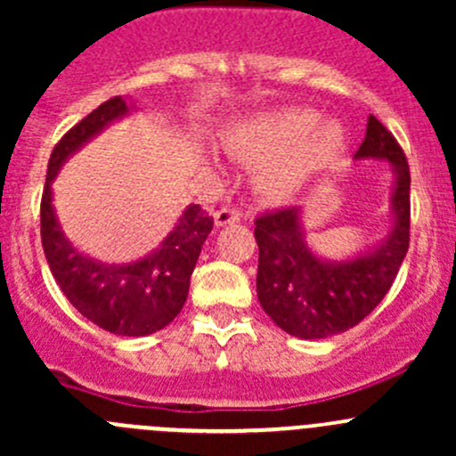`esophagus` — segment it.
<instances>
[{
	"instance_id": "1",
	"label": "esophagus",
	"mask_w": 456,
	"mask_h": 456,
	"mask_svg": "<svg viewBox=\"0 0 456 456\" xmlns=\"http://www.w3.org/2000/svg\"><path fill=\"white\" fill-rule=\"evenodd\" d=\"M240 218H242L240 211L224 207V209H218L214 214V224H216V227H227V224L240 223Z\"/></svg>"
}]
</instances>
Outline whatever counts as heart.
Segmentation results:
<instances>
[{"label": "heart", "instance_id": "1", "mask_svg": "<svg viewBox=\"0 0 456 456\" xmlns=\"http://www.w3.org/2000/svg\"><path fill=\"white\" fill-rule=\"evenodd\" d=\"M223 142L240 160L260 163L254 185L262 199L289 202L335 165L346 147V130L311 108H282L242 118Z\"/></svg>", "mask_w": 456, "mask_h": 456}]
</instances>
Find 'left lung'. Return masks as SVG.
<instances>
[{
	"label": "left lung",
	"instance_id": "8db88e82",
	"mask_svg": "<svg viewBox=\"0 0 456 456\" xmlns=\"http://www.w3.org/2000/svg\"><path fill=\"white\" fill-rule=\"evenodd\" d=\"M355 160H386L393 172L390 229L360 254L329 260L305 236V211L289 207L256 220L257 300L293 338L324 339L360 324L384 300L411 240V172L395 136L369 117Z\"/></svg>",
	"mask_w": 456,
	"mask_h": 456
}]
</instances>
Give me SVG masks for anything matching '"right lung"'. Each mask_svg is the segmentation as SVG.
Segmentation results:
<instances>
[{"label": "right lung", "mask_w": 456, "mask_h": 456, "mask_svg": "<svg viewBox=\"0 0 456 456\" xmlns=\"http://www.w3.org/2000/svg\"><path fill=\"white\" fill-rule=\"evenodd\" d=\"M132 110L134 105L123 96H114L54 145L41 196V245L63 296L81 315L114 335L142 338L165 329L181 314L214 218L200 205H190L156 249L134 262L110 265L84 254L68 240L53 205V181L66 160Z\"/></svg>", "instance_id": "right-lung-1"}]
</instances>
